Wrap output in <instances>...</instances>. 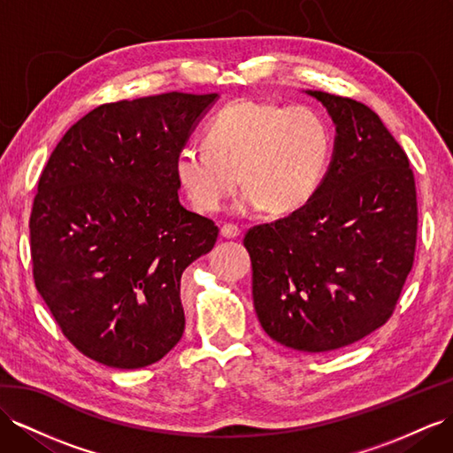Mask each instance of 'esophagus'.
<instances>
[{"label":"esophagus","mask_w":453,"mask_h":453,"mask_svg":"<svg viewBox=\"0 0 453 453\" xmlns=\"http://www.w3.org/2000/svg\"><path fill=\"white\" fill-rule=\"evenodd\" d=\"M219 235H222L224 239H235L241 235V229L234 224H224L222 229H219Z\"/></svg>","instance_id":"obj_1"}]
</instances>
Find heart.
Segmentation results:
<instances>
[{
	"instance_id": "obj_1",
	"label": "heart",
	"mask_w": 453,
	"mask_h": 453,
	"mask_svg": "<svg viewBox=\"0 0 453 453\" xmlns=\"http://www.w3.org/2000/svg\"><path fill=\"white\" fill-rule=\"evenodd\" d=\"M331 130L314 109L229 103L204 127V145L173 157V176L195 212L212 214L241 181L235 212L295 214L314 199L331 162Z\"/></svg>"
}]
</instances>
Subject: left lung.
Listing matches in <instances>:
<instances>
[{"label":"left lung","instance_id":"1","mask_svg":"<svg viewBox=\"0 0 453 453\" xmlns=\"http://www.w3.org/2000/svg\"><path fill=\"white\" fill-rule=\"evenodd\" d=\"M334 124L321 188L303 211L252 227L262 329L300 352H331L385 323L411 272L417 196L410 160L364 103L306 89Z\"/></svg>","mask_w":453,"mask_h":453}]
</instances>
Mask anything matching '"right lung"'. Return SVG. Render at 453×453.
Masks as SVG:
<instances>
[{
    "label": "right lung",
    "mask_w": 453,
    "mask_h": 453,
    "mask_svg": "<svg viewBox=\"0 0 453 453\" xmlns=\"http://www.w3.org/2000/svg\"><path fill=\"white\" fill-rule=\"evenodd\" d=\"M218 97L107 103L63 135L42 172L34 281L65 337L103 365H150L181 339V273L212 250L218 227L181 206L173 157Z\"/></svg>",
    "instance_id": "right-lung-1"
}]
</instances>
